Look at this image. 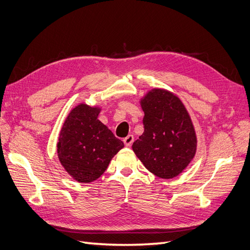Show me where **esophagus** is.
Wrapping results in <instances>:
<instances>
[{"instance_id": "esophagus-1", "label": "esophagus", "mask_w": 250, "mask_h": 250, "mask_svg": "<svg viewBox=\"0 0 250 250\" xmlns=\"http://www.w3.org/2000/svg\"><path fill=\"white\" fill-rule=\"evenodd\" d=\"M133 141H134V138H133V135H132V134L127 135V137L123 140V142H124V144H125V146H127V147L131 146V145H132V143H133Z\"/></svg>"}]
</instances>
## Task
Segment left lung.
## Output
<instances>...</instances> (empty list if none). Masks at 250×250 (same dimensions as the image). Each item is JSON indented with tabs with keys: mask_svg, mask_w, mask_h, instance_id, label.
<instances>
[{
	"mask_svg": "<svg viewBox=\"0 0 250 250\" xmlns=\"http://www.w3.org/2000/svg\"><path fill=\"white\" fill-rule=\"evenodd\" d=\"M144 132L132 149L154 175L169 179L177 176L193 160L197 147L194 126L179 98L155 88L141 101Z\"/></svg>",
	"mask_w": 250,
	"mask_h": 250,
	"instance_id": "obj_1",
	"label": "left lung"
}]
</instances>
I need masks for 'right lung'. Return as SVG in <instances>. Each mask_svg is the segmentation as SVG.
<instances>
[{"label":"right lung","instance_id":"obj_1","mask_svg":"<svg viewBox=\"0 0 250 250\" xmlns=\"http://www.w3.org/2000/svg\"><path fill=\"white\" fill-rule=\"evenodd\" d=\"M99 107L80 104L67 116L60 130L57 153L65 171L79 183H90L107 169L113 155L124 147L98 120Z\"/></svg>","mask_w":250,"mask_h":250}]
</instances>
